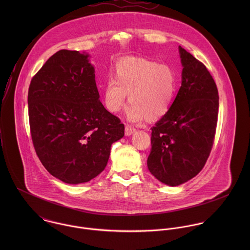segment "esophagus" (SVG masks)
<instances>
[{
    "mask_svg": "<svg viewBox=\"0 0 250 250\" xmlns=\"http://www.w3.org/2000/svg\"><path fill=\"white\" fill-rule=\"evenodd\" d=\"M135 132H136V129H135V128H133V127H131V126H129V125H127V126L125 127V135H126V136H131V135H133Z\"/></svg>",
    "mask_w": 250,
    "mask_h": 250,
    "instance_id": "1",
    "label": "esophagus"
}]
</instances>
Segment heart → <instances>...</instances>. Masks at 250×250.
<instances>
[{"label":"heart","instance_id":"1","mask_svg":"<svg viewBox=\"0 0 250 250\" xmlns=\"http://www.w3.org/2000/svg\"><path fill=\"white\" fill-rule=\"evenodd\" d=\"M177 92V77L169 66L145 59L125 58L118 61L111 79L103 86L102 100L110 113H117L125 104L127 118L140 122L157 120L172 107Z\"/></svg>","mask_w":250,"mask_h":250}]
</instances>
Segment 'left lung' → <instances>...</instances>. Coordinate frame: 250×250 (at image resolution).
I'll use <instances>...</instances> for the list:
<instances>
[{
    "instance_id": "8db88e82",
    "label": "left lung",
    "mask_w": 250,
    "mask_h": 250,
    "mask_svg": "<svg viewBox=\"0 0 250 250\" xmlns=\"http://www.w3.org/2000/svg\"><path fill=\"white\" fill-rule=\"evenodd\" d=\"M182 83L170 110L151 128L147 167L175 187L196 176L211 153L218 115V91L206 66L179 46Z\"/></svg>"
}]
</instances>
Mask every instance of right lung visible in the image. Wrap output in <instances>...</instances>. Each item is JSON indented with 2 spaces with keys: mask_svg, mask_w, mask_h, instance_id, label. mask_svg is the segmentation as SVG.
I'll return each instance as SVG.
<instances>
[{
  "mask_svg": "<svg viewBox=\"0 0 250 250\" xmlns=\"http://www.w3.org/2000/svg\"><path fill=\"white\" fill-rule=\"evenodd\" d=\"M89 55L61 50L32 79L29 119L36 155L54 177L86 183L106 167L124 124L99 100Z\"/></svg>",
  "mask_w": 250,
  "mask_h": 250,
  "instance_id": "obj_1",
  "label": "right lung"
}]
</instances>
